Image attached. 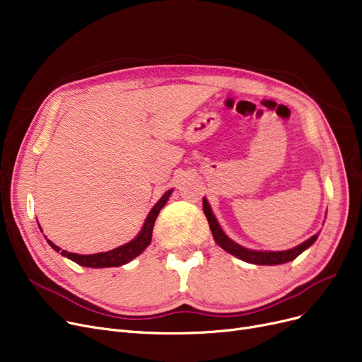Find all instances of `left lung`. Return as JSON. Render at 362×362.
<instances>
[{
  "label": "left lung",
  "instance_id": "1",
  "mask_svg": "<svg viewBox=\"0 0 362 362\" xmlns=\"http://www.w3.org/2000/svg\"><path fill=\"white\" fill-rule=\"evenodd\" d=\"M202 209H204V214H206V217L209 220V225H210L214 241L225 251H228V253L237 256L238 259H241L244 262L253 263V264H281V263L291 262L298 255H302L303 251L308 247H310L318 238V233H317V235H313V237H310L308 241L302 243L300 245H297L291 250H286V251H253V250L241 247L237 243H233L228 237V235H225L222 228H220V225L217 223V218L214 217V214L209 206V201L206 198H202Z\"/></svg>",
  "mask_w": 362,
  "mask_h": 362
}]
</instances>
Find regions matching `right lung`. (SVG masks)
Wrapping results in <instances>:
<instances>
[{"instance_id": "right-lung-1", "label": "right lung", "mask_w": 362, "mask_h": 362, "mask_svg": "<svg viewBox=\"0 0 362 362\" xmlns=\"http://www.w3.org/2000/svg\"><path fill=\"white\" fill-rule=\"evenodd\" d=\"M171 192H173V189L167 191L161 197V199L152 207V210L149 211V214L145 220V225H144L142 230H140V233L133 241L124 244L118 248H114L111 251H106V253L76 255V253H69V251H65V250H60V247L53 244L50 240H47V243H49L52 245V248L56 250L57 253H60L62 256L71 259L76 264L86 266V268H114V266H121V264L129 263L130 260H133L134 257H137L140 253H142V251L151 244L153 223H155L156 217H158L161 209L165 206V202L168 201Z\"/></svg>"}]
</instances>
